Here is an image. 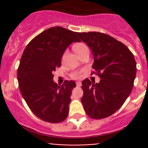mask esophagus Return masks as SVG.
Segmentation results:
<instances>
[{
    "label": "esophagus",
    "instance_id": "obj_1",
    "mask_svg": "<svg viewBox=\"0 0 148 148\" xmlns=\"http://www.w3.org/2000/svg\"><path fill=\"white\" fill-rule=\"evenodd\" d=\"M76 86H79V87H80V86H81V83L80 82V81H77V82L76 83Z\"/></svg>",
    "mask_w": 148,
    "mask_h": 148
}]
</instances>
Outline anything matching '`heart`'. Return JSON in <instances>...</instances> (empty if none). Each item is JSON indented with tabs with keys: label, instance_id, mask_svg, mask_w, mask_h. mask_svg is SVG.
Instances as JSON below:
<instances>
[{
	"label": "heart",
	"instance_id": "obj_1",
	"mask_svg": "<svg viewBox=\"0 0 148 148\" xmlns=\"http://www.w3.org/2000/svg\"><path fill=\"white\" fill-rule=\"evenodd\" d=\"M73 49H74V51L78 56L81 55V53L86 51H88L87 45L85 43H83V42H79V43L76 44V45L73 47ZM66 55H67V51H64L63 55H62V60H64V59L65 58ZM72 76L74 79H80V78L81 77V74L80 72H74L72 74Z\"/></svg>",
	"mask_w": 148,
	"mask_h": 148
}]
</instances>
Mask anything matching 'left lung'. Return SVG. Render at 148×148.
<instances>
[{
    "label": "left lung",
    "instance_id": "left-lung-1",
    "mask_svg": "<svg viewBox=\"0 0 148 148\" xmlns=\"http://www.w3.org/2000/svg\"><path fill=\"white\" fill-rule=\"evenodd\" d=\"M90 48L94 56L92 69L100 78L95 84L82 81L81 101L90 118L103 119L115 113L133 89L136 63L131 51L113 37L99 32L76 33Z\"/></svg>",
    "mask_w": 148,
    "mask_h": 148
}]
</instances>
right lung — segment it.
<instances>
[{"mask_svg":"<svg viewBox=\"0 0 148 148\" xmlns=\"http://www.w3.org/2000/svg\"><path fill=\"white\" fill-rule=\"evenodd\" d=\"M79 42L75 32L51 27L34 37L23 51L17 70L18 87L27 105L37 118L59 123L69 113L73 81L58 85L53 72L60 67L61 58L72 42Z\"/></svg>","mask_w":148,"mask_h":148,"instance_id":"1","label":"right lung"}]
</instances>
